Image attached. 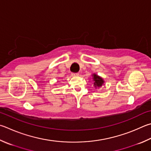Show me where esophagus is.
<instances>
[{
    "instance_id": "34e87169",
    "label": "esophagus",
    "mask_w": 151,
    "mask_h": 151,
    "mask_svg": "<svg viewBox=\"0 0 151 151\" xmlns=\"http://www.w3.org/2000/svg\"><path fill=\"white\" fill-rule=\"evenodd\" d=\"M72 75L73 76H78L79 74L78 73H72Z\"/></svg>"
}]
</instances>
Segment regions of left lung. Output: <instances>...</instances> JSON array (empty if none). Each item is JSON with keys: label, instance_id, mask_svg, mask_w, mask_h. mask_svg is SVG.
Segmentation results:
<instances>
[{"label": "left lung", "instance_id": "left-lung-1", "mask_svg": "<svg viewBox=\"0 0 151 151\" xmlns=\"http://www.w3.org/2000/svg\"><path fill=\"white\" fill-rule=\"evenodd\" d=\"M93 80H94V86L95 88L96 87H100L102 86L103 84L104 83V81L103 80L102 78H101L100 76L97 75L96 74H93Z\"/></svg>", "mask_w": 151, "mask_h": 151}]
</instances>
